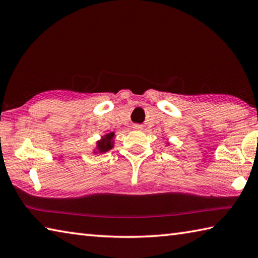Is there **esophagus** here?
<instances>
[{
  "label": "esophagus",
  "instance_id": "34e87169",
  "mask_svg": "<svg viewBox=\"0 0 258 258\" xmlns=\"http://www.w3.org/2000/svg\"><path fill=\"white\" fill-rule=\"evenodd\" d=\"M134 129H135V130H142L143 127H142V125H140V124H135V125H134Z\"/></svg>",
  "mask_w": 258,
  "mask_h": 258
}]
</instances>
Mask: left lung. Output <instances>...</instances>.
Here are the masks:
<instances>
[{"label":"left lung","mask_w":258,"mask_h":258,"mask_svg":"<svg viewBox=\"0 0 258 258\" xmlns=\"http://www.w3.org/2000/svg\"><path fill=\"white\" fill-rule=\"evenodd\" d=\"M166 144H167V146H168V145H169V143H166Z\"/></svg>","instance_id":"obj_1"}]
</instances>
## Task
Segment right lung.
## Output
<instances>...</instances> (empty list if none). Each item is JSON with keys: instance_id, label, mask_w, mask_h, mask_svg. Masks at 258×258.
<instances>
[{"instance_id": "right-lung-1", "label": "right lung", "mask_w": 258, "mask_h": 258, "mask_svg": "<svg viewBox=\"0 0 258 258\" xmlns=\"http://www.w3.org/2000/svg\"><path fill=\"white\" fill-rule=\"evenodd\" d=\"M114 137H115L114 131H111V133H108V134L102 136L101 139L96 142L95 148L93 149V153L94 154H103V153L109 152L110 149H112L114 146Z\"/></svg>"}]
</instances>
